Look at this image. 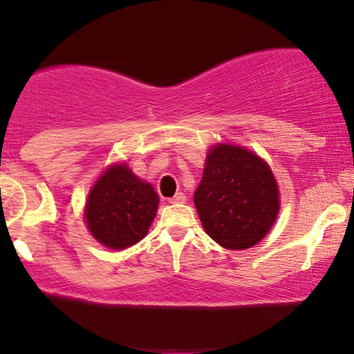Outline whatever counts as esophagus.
<instances>
[{
  "mask_svg": "<svg viewBox=\"0 0 354 354\" xmlns=\"http://www.w3.org/2000/svg\"><path fill=\"white\" fill-rule=\"evenodd\" d=\"M185 201H186V196L183 193H176L173 198H169L168 200V203H171V205H174V203H185Z\"/></svg>",
  "mask_w": 354,
  "mask_h": 354,
  "instance_id": "esophagus-1",
  "label": "esophagus"
}]
</instances>
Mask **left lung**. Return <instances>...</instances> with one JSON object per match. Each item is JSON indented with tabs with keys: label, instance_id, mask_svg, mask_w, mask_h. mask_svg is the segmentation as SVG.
<instances>
[{
	"label": "left lung",
	"instance_id": "1",
	"mask_svg": "<svg viewBox=\"0 0 354 354\" xmlns=\"http://www.w3.org/2000/svg\"><path fill=\"white\" fill-rule=\"evenodd\" d=\"M201 225L218 245L246 250L261 241L279 211L278 185L258 154L216 145L194 193Z\"/></svg>",
	"mask_w": 354,
	"mask_h": 354
}]
</instances>
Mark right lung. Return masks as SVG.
Masks as SVG:
<instances>
[{"instance_id":"add662e5","label":"right lung","mask_w":354,"mask_h":354,"mask_svg":"<svg viewBox=\"0 0 354 354\" xmlns=\"http://www.w3.org/2000/svg\"><path fill=\"white\" fill-rule=\"evenodd\" d=\"M156 191L126 165L109 166L88 196V228L101 245L124 250L146 236L158 209Z\"/></svg>"}]
</instances>
